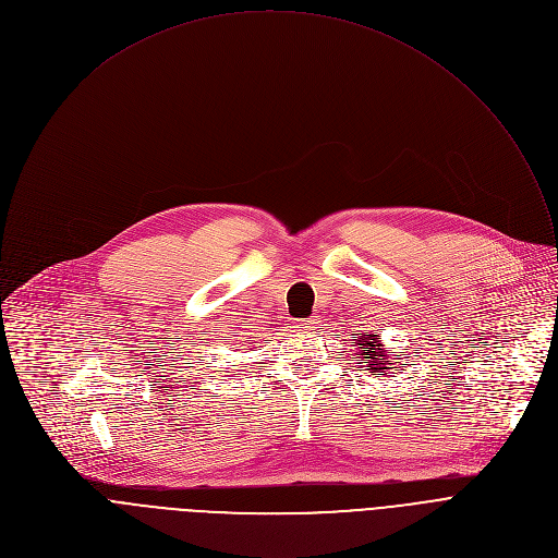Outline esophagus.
<instances>
[{
	"label": "esophagus",
	"mask_w": 558,
	"mask_h": 558,
	"mask_svg": "<svg viewBox=\"0 0 558 558\" xmlns=\"http://www.w3.org/2000/svg\"><path fill=\"white\" fill-rule=\"evenodd\" d=\"M315 327H317V320H313V317H308V320H304L300 325V329H304V331H315Z\"/></svg>",
	"instance_id": "obj_1"
}]
</instances>
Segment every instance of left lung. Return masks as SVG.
I'll return each mask as SVG.
<instances>
[{
  "instance_id": "8db88e82",
  "label": "left lung",
  "mask_w": 558,
  "mask_h": 558,
  "mask_svg": "<svg viewBox=\"0 0 558 558\" xmlns=\"http://www.w3.org/2000/svg\"><path fill=\"white\" fill-rule=\"evenodd\" d=\"M353 347H357V355L364 360L360 364L366 366V371L375 377H384L388 371H397L395 360L388 357V351L381 342V336L371 331V333H357V340H353ZM400 360V357H397Z\"/></svg>"
}]
</instances>
